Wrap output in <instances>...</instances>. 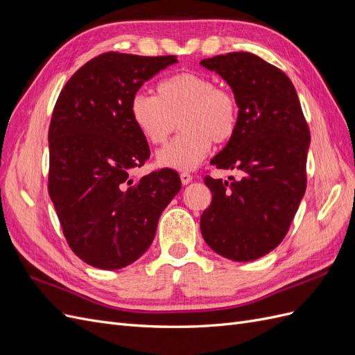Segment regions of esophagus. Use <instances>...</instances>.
Masks as SVG:
<instances>
[{
    "label": "esophagus",
    "mask_w": 355,
    "mask_h": 355,
    "mask_svg": "<svg viewBox=\"0 0 355 355\" xmlns=\"http://www.w3.org/2000/svg\"><path fill=\"white\" fill-rule=\"evenodd\" d=\"M191 180H192V176L189 173H187V171H184V173H180V182H182V184L188 185Z\"/></svg>",
    "instance_id": "obj_1"
}]
</instances>
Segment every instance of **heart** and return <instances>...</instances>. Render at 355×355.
Wrapping results in <instances>:
<instances>
[{
    "instance_id": "heart-1",
    "label": "heart",
    "mask_w": 355,
    "mask_h": 355,
    "mask_svg": "<svg viewBox=\"0 0 355 355\" xmlns=\"http://www.w3.org/2000/svg\"><path fill=\"white\" fill-rule=\"evenodd\" d=\"M130 115L153 145H164L182 127L184 133L157 155L159 166L182 171L196 168L207 157L211 142L231 141L240 124V103L234 92L219 87L209 75L179 72L158 83L157 96L135 93Z\"/></svg>"
}]
</instances>
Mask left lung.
Listing matches in <instances>:
<instances>
[{"instance_id": "left-lung-1", "label": "left lung", "mask_w": 355, "mask_h": 355, "mask_svg": "<svg viewBox=\"0 0 355 355\" xmlns=\"http://www.w3.org/2000/svg\"><path fill=\"white\" fill-rule=\"evenodd\" d=\"M201 65L231 85L240 124L210 161L237 176L204 178L213 197L200 228L214 252L249 262L275 249L295 218L306 189L309 127L292 81L259 56L232 51Z\"/></svg>"}]
</instances>
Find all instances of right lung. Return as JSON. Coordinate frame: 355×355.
<instances>
[{"label":"right lung","mask_w":355,"mask_h":355,"mask_svg":"<svg viewBox=\"0 0 355 355\" xmlns=\"http://www.w3.org/2000/svg\"><path fill=\"white\" fill-rule=\"evenodd\" d=\"M176 56L110 51L65 84L49 127V194L80 259L120 270L151 245L159 214L180 191L175 170L133 179L151 155L130 115L133 94Z\"/></svg>","instance_id":"add662e5"}]
</instances>
